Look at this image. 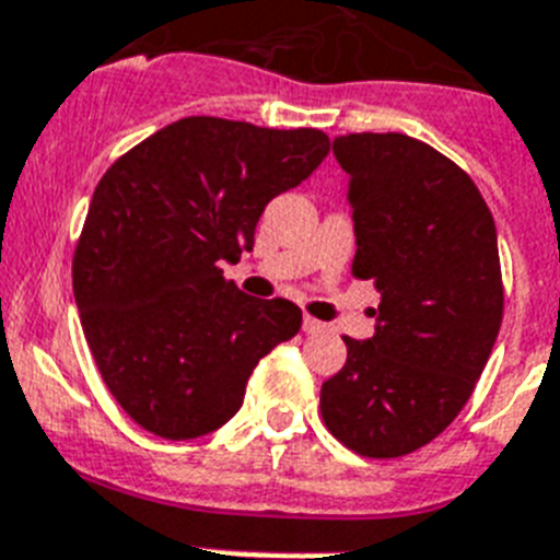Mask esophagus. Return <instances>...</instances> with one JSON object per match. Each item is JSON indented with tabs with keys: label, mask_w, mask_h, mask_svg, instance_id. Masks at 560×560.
Segmentation results:
<instances>
[{
	"label": "esophagus",
	"mask_w": 560,
	"mask_h": 560,
	"mask_svg": "<svg viewBox=\"0 0 560 560\" xmlns=\"http://www.w3.org/2000/svg\"><path fill=\"white\" fill-rule=\"evenodd\" d=\"M326 323H319V319H314V317H308V314H305L303 317V331L305 334H323L326 331Z\"/></svg>",
	"instance_id": "34e87169"
}]
</instances>
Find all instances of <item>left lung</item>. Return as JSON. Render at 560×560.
<instances>
[{
    "mask_svg": "<svg viewBox=\"0 0 560 560\" xmlns=\"http://www.w3.org/2000/svg\"><path fill=\"white\" fill-rule=\"evenodd\" d=\"M351 175V275L382 294L376 334L346 339L323 382V422L348 451L396 458L442 433L470 399L504 317L493 214L465 170L402 132L334 138Z\"/></svg>",
    "mask_w": 560,
    "mask_h": 560,
    "instance_id": "1",
    "label": "left lung"
}]
</instances>
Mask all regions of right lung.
Instances as JSON below:
<instances>
[{
	"instance_id": "obj_1",
	"label": "right lung",
	"mask_w": 560,
	"mask_h": 560,
	"mask_svg": "<svg viewBox=\"0 0 560 560\" xmlns=\"http://www.w3.org/2000/svg\"><path fill=\"white\" fill-rule=\"evenodd\" d=\"M323 130L192 116L124 152L95 186L73 252L90 353L132 422L198 439L237 413L257 362L303 326L283 298L223 277L275 195L328 155Z\"/></svg>"
}]
</instances>
